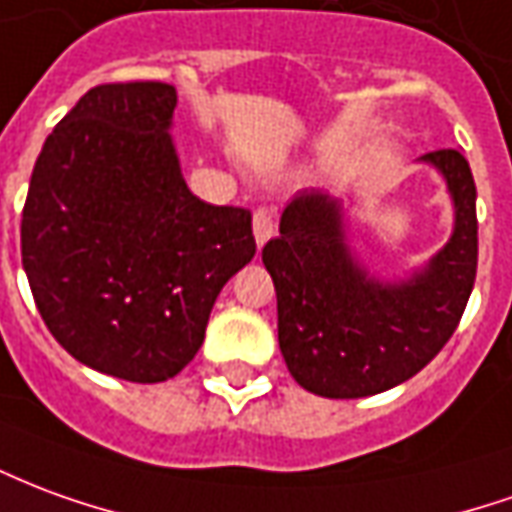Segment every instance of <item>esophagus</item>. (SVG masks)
Listing matches in <instances>:
<instances>
[{
  "label": "esophagus",
  "instance_id": "esophagus-1",
  "mask_svg": "<svg viewBox=\"0 0 512 512\" xmlns=\"http://www.w3.org/2000/svg\"><path fill=\"white\" fill-rule=\"evenodd\" d=\"M274 227H277V224H274V216H271L268 210H263V207H260V210H255V219H252V230H255L257 246L266 244L268 238L274 235Z\"/></svg>",
  "mask_w": 512,
  "mask_h": 512
}]
</instances>
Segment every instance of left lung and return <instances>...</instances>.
Returning <instances> with one entry per match:
<instances>
[{
  "label": "left lung",
  "mask_w": 512,
  "mask_h": 512,
  "mask_svg": "<svg viewBox=\"0 0 512 512\" xmlns=\"http://www.w3.org/2000/svg\"><path fill=\"white\" fill-rule=\"evenodd\" d=\"M455 199V235L410 282L368 280L343 244L341 207L302 191L263 246L291 377L327 399L374 396L410 380L457 330L477 277V188L457 149L424 155Z\"/></svg>",
  "instance_id": "left-lung-1"
}]
</instances>
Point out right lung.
I'll use <instances>...</instances> for the list:
<instances>
[{
	"label": "right lung",
	"instance_id": "add662e5",
	"mask_svg": "<svg viewBox=\"0 0 512 512\" xmlns=\"http://www.w3.org/2000/svg\"><path fill=\"white\" fill-rule=\"evenodd\" d=\"M169 82L96 85L35 160L21 263L55 341L127 382L180 374L216 296L255 257L252 213L191 194L171 146Z\"/></svg>",
	"mask_w": 512,
	"mask_h": 512
}]
</instances>
